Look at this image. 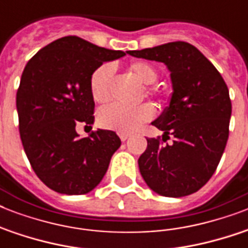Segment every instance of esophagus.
Returning <instances> with one entry per match:
<instances>
[{
    "label": "esophagus",
    "instance_id": "obj_1",
    "mask_svg": "<svg viewBox=\"0 0 248 248\" xmlns=\"http://www.w3.org/2000/svg\"><path fill=\"white\" fill-rule=\"evenodd\" d=\"M128 138H130V134H120V139L122 140V141H126Z\"/></svg>",
    "mask_w": 248,
    "mask_h": 248
}]
</instances>
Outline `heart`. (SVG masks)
<instances>
[{"label": "heart", "instance_id": "obj_1", "mask_svg": "<svg viewBox=\"0 0 248 248\" xmlns=\"http://www.w3.org/2000/svg\"><path fill=\"white\" fill-rule=\"evenodd\" d=\"M128 72L136 81L143 85H152L157 81V72L151 64L145 62H135L128 67ZM114 68L112 64H103L93 72L90 78V93L99 104H104L110 99ZM151 91V90H149ZM155 109L151 104H139L136 107H124L112 104L100 109L97 113V124L103 128L113 130L121 134H130L139 128L144 122L152 120Z\"/></svg>", "mask_w": 248, "mask_h": 248}]
</instances>
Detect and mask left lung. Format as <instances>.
I'll return each instance as SVG.
<instances>
[{
    "label": "left lung",
    "instance_id": "8db88e82",
    "mask_svg": "<svg viewBox=\"0 0 248 248\" xmlns=\"http://www.w3.org/2000/svg\"><path fill=\"white\" fill-rule=\"evenodd\" d=\"M131 56L163 63L172 93L162 114L152 122L173 136L172 144L147 139L139 157L144 181L159 196L184 197L200 190L214 175L229 136V90L210 60L188 42L127 51Z\"/></svg>",
    "mask_w": 248,
    "mask_h": 248
}]
</instances>
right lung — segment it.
<instances>
[{"label": "right lung", "instance_id": "right-lung-1", "mask_svg": "<svg viewBox=\"0 0 248 248\" xmlns=\"http://www.w3.org/2000/svg\"><path fill=\"white\" fill-rule=\"evenodd\" d=\"M124 55L67 36L41 48L25 65L16 93L20 139L36 175L52 190L68 196L91 192L121 147L114 131L79 138L76 126L93 124V72Z\"/></svg>", "mask_w": 248, "mask_h": 248}]
</instances>
